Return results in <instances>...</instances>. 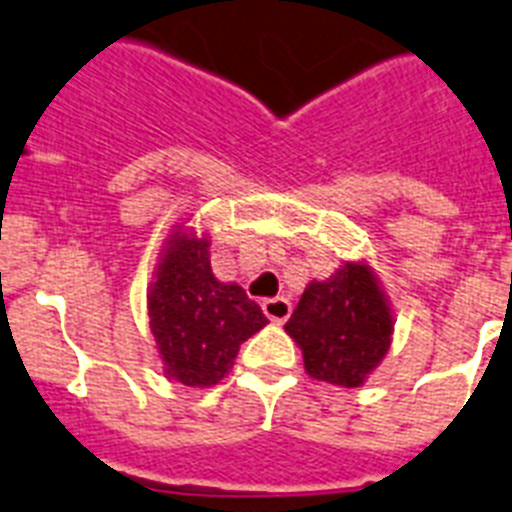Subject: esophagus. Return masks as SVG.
Here are the masks:
<instances>
[{"mask_svg":"<svg viewBox=\"0 0 512 512\" xmlns=\"http://www.w3.org/2000/svg\"><path fill=\"white\" fill-rule=\"evenodd\" d=\"M261 309L267 314L272 322H285L290 317V301L288 298H267V301H261Z\"/></svg>","mask_w":512,"mask_h":512,"instance_id":"1","label":"esophagus"}]
</instances>
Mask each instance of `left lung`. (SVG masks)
Here are the masks:
<instances>
[{
  "mask_svg": "<svg viewBox=\"0 0 512 512\" xmlns=\"http://www.w3.org/2000/svg\"><path fill=\"white\" fill-rule=\"evenodd\" d=\"M285 330L312 378L357 388L386 357L394 320L370 267L343 264L325 282L306 285Z\"/></svg>",
  "mask_w": 512,
  "mask_h": 512,
  "instance_id": "1",
  "label": "left lung"
}]
</instances>
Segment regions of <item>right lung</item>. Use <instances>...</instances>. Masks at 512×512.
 I'll use <instances>...</instances> for the list:
<instances>
[{
	"instance_id": "right-lung-1",
	"label": "right lung",
	"mask_w": 512,
	"mask_h": 512,
	"mask_svg": "<svg viewBox=\"0 0 512 512\" xmlns=\"http://www.w3.org/2000/svg\"><path fill=\"white\" fill-rule=\"evenodd\" d=\"M206 237L174 232L158 264L147 309L166 378L214 386L232 370L240 343L267 325L240 285L211 272Z\"/></svg>"
}]
</instances>
